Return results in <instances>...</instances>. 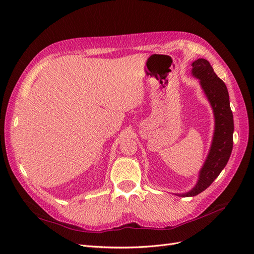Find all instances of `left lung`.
<instances>
[{
  "label": "left lung",
  "instance_id": "8db88e82",
  "mask_svg": "<svg viewBox=\"0 0 254 254\" xmlns=\"http://www.w3.org/2000/svg\"><path fill=\"white\" fill-rule=\"evenodd\" d=\"M191 65V73L200 79L201 87L213 108L215 132L211 150L201 168L196 187L189 193L181 195L183 197L196 196L209 188L227 165L233 148V114L225 82L215 74L207 60L197 59Z\"/></svg>",
  "mask_w": 254,
  "mask_h": 254
}]
</instances>
